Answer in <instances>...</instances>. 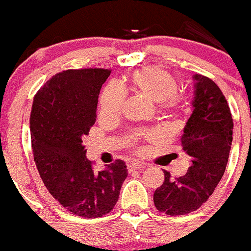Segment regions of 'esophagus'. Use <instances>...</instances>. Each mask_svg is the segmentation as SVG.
<instances>
[{
    "label": "esophagus",
    "mask_w": 251,
    "mask_h": 251,
    "mask_svg": "<svg viewBox=\"0 0 251 251\" xmlns=\"http://www.w3.org/2000/svg\"><path fill=\"white\" fill-rule=\"evenodd\" d=\"M147 164L146 163H140V161H136V163H132V164H128L127 168L128 170L132 171V170H140V169H144L147 168Z\"/></svg>",
    "instance_id": "1"
}]
</instances>
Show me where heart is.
Listing matches in <instances>:
<instances>
[{"mask_svg":"<svg viewBox=\"0 0 251 251\" xmlns=\"http://www.w3.org/2000/svg\"><path fill=\"white\" fill-rule=\"evenodd\" d=\"M127 86L132 92L159 103L165 113H176L178 109V80L171 73L160 68H143L132 73L127 77ZM124 104V93L115 85H109L100 97V111L104 115H114L121 110Z\"/></svg>","mask_w":251,"mask_h":251,"instance_id":"1","label":"heart"}]
</instances>
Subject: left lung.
I'll use <instances>...</instances> for the list:
<instances>
[{
    "mask_svg": "<svg viewBox=\"0 0 251 251\" xmlns=\"http://www.w3.org/2000/svg\"><path fill=\"white\" fill-rule=\"evenodd\" d=\"M193 111L181 137L191 166L178 178L164 170V183L154 192L156 209L171 216L196 211L214 193L226 170L233 140V119L219 86L201 74L193 75Z\"/></svg>",
    "mask_w": 251,
    "mask_h": 251,
    "instance_id": "left-lung-1",
    "label": "left lung"
}]
</instances>
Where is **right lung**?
I'll return each instance as SVG.
<instances>
[{
    "instance_id": "1",
    "label": "right lung",
    "mask_w": 251,
    "mask_h": 251,
    "mask_svg": "<svg viewBox=\"0 0 251 251\" xmlns=\"http://www.w3.org/2000/svg\"><path fill=\"white\" fill-rule=\"evenodd\" d=\"M105 69L64 70L36 93L30 133L37 170L53 198L81 217H100L115 206L127 177L123 160L95 171L82 137L95 124Z\"/></svg>"
}]
</instances>
